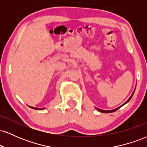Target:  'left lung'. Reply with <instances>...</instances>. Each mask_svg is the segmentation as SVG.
Segmentation results:
<instances>
[{
	"label": "left lung",
	"mask_w": 147,
	"mask_h": 147,
	"mask_svg": "<svg viewBox=\"0 0 147 147\" xmlns=\"http://www.w3.org/2000/svg\"><path fill=\"white\" fill-rule=\"evenodd\" d=\"M135 90H136V88H135V90H134V91H133V93H132V95H131V97H129V99H128V100H127V101H126V102L125 103H124V104H122V106H119V107H118V108H117V109H113V110H110V111H104V110H102V109H97V108H96V109H97V111H99V112H102V113H113V112H115V111H117V110H118V109H119V108H120V107H122V106H124V104H126V103H128V102H129V101H130V99H131V97H133V94H134V92H135Z\"/></svg>",
	"instance_id": "8db88e82"
}]
</instances>
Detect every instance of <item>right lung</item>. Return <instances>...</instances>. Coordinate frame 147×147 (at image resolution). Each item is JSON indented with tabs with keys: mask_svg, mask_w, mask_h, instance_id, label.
<instances>
[{
	"mask_svg": "<svg viewBox=\"0 0 147 147\" xmlns=\"http://www.w3.org/2000/svg\"><path fill=\"white\" fill-rule=\"evenodd\" d=\"M30 107H31L32 109H36V110H43V109H38V108H34V107H32V106H30Z\"/></svg>",
	"mask_w": 147,
	"mask_h": 147,
	"instance_id": "obj_1",
	"label": "right lung"
}]
</instances>
